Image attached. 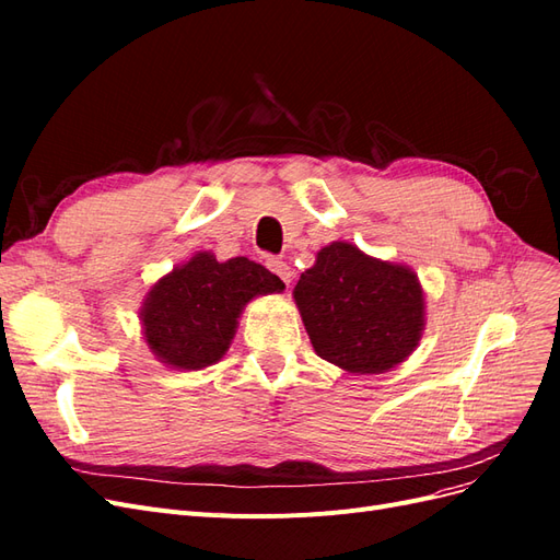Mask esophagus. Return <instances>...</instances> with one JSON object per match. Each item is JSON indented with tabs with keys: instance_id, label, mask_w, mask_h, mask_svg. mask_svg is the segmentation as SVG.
<instances>
[{
	"instance_id": "1",
	"label": "esophagus",
	"mask_w": 560,
	"mask_h": 560,
	"mask_svg": "<svg viewBox=\"0 0 560 560\" xmlns=\"http://www.w3.org/2000/svg\"><path fill=\"white\" fill-rule=\"evenodd\" d=\"M266 266L273 270V273L284 282V284H290L292 282V278H294V270H292V266L287 264V261H282V259H268L266 261Z\"/></svg>"
}]
</instances>
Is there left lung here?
Wrapping results in <instances>:
<instances>
[{"instance_id":"obj_1","label":"left lung","mask_w":560,"mask_h":560,"mask_svg":"<svg viewBox=\"0 0 560 560\" xmlns=\"http://www.w3.org/2000/svg\"><path fill=\"white\" fill-rule=\"evenodd\" d=\"M294 301L319 358L358 376L401 364L425 329V294L413 270L343 241L317 252Z\"/></svg>"}]
</instances>
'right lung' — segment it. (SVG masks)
Listing matches in <instances>:
<instances>
[{"instance_id":"add662e5","label":"right lung","mask_w":560,"mask_h":560,"mask_svg":"<svg viewBox=\"0 0 560 560\" xmlns=\"http://www.w3.org/2000/svg\"><path fill=\"white\" fill-rule=\"evenodd\" d=\"M282 290L278 276L247 257L217 261L198 252L149 290L140 311L144 341L171 369L210 366L226 354L247 303Z\"/></svg>"}]
</instances>
